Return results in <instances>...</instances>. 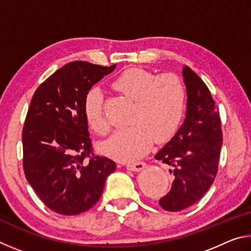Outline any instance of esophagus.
I'll return each mask as SVG.
<instances>
[{
  "mask_svg": "<svg viewBox=\"0 0 251 251\" xmlns=\"http://www.w3.org/2000/svg\"><path fill=\"white\" fill-rule=\"evenodd\" d=\"M145 167H146L145 163H135V164L126 165V168L131 172H142Z\"/></svg>",
  "mask_w": 251,
  "mask_h": 251,
  "instance_id": "esophagus-1",
  "label": "esophagus"
}]
</instances>
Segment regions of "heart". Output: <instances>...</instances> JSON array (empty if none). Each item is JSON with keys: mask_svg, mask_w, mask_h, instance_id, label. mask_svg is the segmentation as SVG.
Wrapping results in <instances>:
<instances>
[{"mask_svg": "<svg viewBox=\"0 0 251 251\" xmlns=\"http://www.w3.org/2000/svg\"><path fill=\"white\" fill-rule=\"evenodd\" d=\"M113 87L134 105L130 126L116 130L104 143L106 154L121 161H135L147 154L154 139L164 142L177 130L186 105L185 86L177 76H157L142 69H129L114 79ZM84 114L96 133H107L103 95L97 88L85 97Z\"/></svg>", "mask_w": 251, "mask_h": 251, "instance_id": "obj_1", "label": "heart"}]
</instances>
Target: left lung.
<instances>
[{
  "label": "left lung",
  "mask_w": 251,
  "mask_h": 251,
  "mask_svg": "<svg viewBox=\"0 0 251 251\" xmlns=\"http://www.w3.org/2000/svg\"><path fill=\"white\" fill-rule=\"evenodd\" d=\"M186 115L173 138L155 155L168 165L175 176L172 189L159 199L167 211H179L197 202L210 188L217 175L223 131L211 94L202 79L184 65Z\"/></svg>",
  "instance_id": "left-lung-1"
}]
</instances>
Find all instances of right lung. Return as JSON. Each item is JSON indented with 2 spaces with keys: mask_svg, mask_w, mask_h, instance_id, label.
<instances>
[{
  "mask_svg": "<svg viewBox=\"0 0 251 251\" xmlns=\"http://www.w3.org/2000/svg\"><path fill=\"white\" fill-rule=\"evenodd\" d=\"M115 67L69 63L33 95L22 131L24 173L41 201L57 214L92 208L116 169L113 160L93 152L84 114L87 93Z\"/></svg>",
  "mask_w": 251,
  "mask_h": 251,
  "instance_id": "add662e5",
  "label": "right lung"
}]
</instances>
